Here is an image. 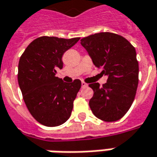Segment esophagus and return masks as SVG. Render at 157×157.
Wrapping results in <instances>:
<instances>
[{
	"label": "esophagus",
	"instance_id": "obj_1",
	"mask_svg": "<svg viewBox=\"0 0 157 157\" xmlns=\"http://www.w3.org/2000/svg\"><path fill=\"white\" fill-rule=\"evenodd\" d=\"M87 86V84L84 82H82V87H86Z\"/></svg>",
	"mask_w": 157,
	"mask_h": 157
}]
</instances>
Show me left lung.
I'll use <instances>...</instances> for the list:
<instances>
[{
    "label": "left lung",
    "instance_id": "left-lung-1",
    "mask_svg": "<svg viewBox=\"0 0 157 157\" xmlns=\"http://www.w3.org/2000/svg\"><path fill=\"white\" fill-rule=\"evenodd\" d=\"M94 64L107 75L102 86L89 87L94 95L89 106L98 119L105 122L120 119L130 109L138 85V62L135 48L127 39L112 33H100L81 39Z\"/></svg>",
    "mask_w": 157,
    "mask_h": 157
}]
</instances>
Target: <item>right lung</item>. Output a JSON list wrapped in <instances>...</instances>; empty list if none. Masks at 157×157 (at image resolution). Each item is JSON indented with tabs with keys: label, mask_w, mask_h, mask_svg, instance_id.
<instances>
[{
	"label": "right lung",
	"mask_w": 157,
	"mask_h": 157,
	"mask_svg": "<svg viewBox=\"0 0 157 157\" xmlns=\"http://www.w3.org/2000/svg\"><path fill=\"white\" fill-rule=\"evenodd\" d=\"M79 39L40 37L20 56L18 82L23 99L32 116L45 126H58L71 115L82 82L78 79L64 82L56 74L63 68V55Z\"/></svg>",
	"instance_id": "add662e5"
}]
</instances>
